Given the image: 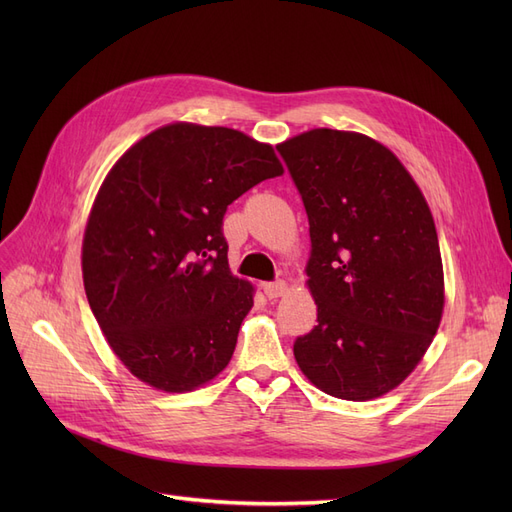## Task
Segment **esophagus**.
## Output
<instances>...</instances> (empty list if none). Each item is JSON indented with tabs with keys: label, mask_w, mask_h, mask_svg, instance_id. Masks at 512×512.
<instances>
[{
	"label": "esophagus",
	"mask_w": 512,
	"mask_h": 512,
	"mask_svg": "<svg viewBox=\"0 0 512 512\" xmlns=\"http://www.w3.org/2000/svg\"><path fill=\"white\" fill-rule=\"evenodd\" d=\"M262 290H265V294L269 299H280V297H284L286 294V290H288V284L286 282H267V284H262Z\"/></svg>",
	"instance_id": "1"
}]
</instances>
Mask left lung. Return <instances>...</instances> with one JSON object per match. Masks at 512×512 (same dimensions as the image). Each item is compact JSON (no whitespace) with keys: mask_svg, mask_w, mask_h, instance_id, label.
Wrapping results in <instances>:
<instances>
[{"mask_svg":"<svg viewBox=\"0 0 512 512\" xmlns=\"http://www.w3.org/2000/svg\"><path fill=\"white\" fill-rule=\"evenodd\" d=\"M303 198L318 324L294 342L322 393L369 401L404 382L438 333L444 271L427 200L395 153L316 128L277 145Z\"/></svg>","mask_w":512,"mask_h":512,"instance_id":"1","label":"left lung"}]
</instances>
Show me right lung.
I'll return each instance as SVG.
<instances>
[{"label": "right lung", "instance_id": "obj_1", "mask_svg": "<svg viewBox=\"0 0 512 512\" xmlns=\"http://www.w3.org/2000/svg\"><path fill=\"white\" fill-rule=\"evenodd\" d=\"M282 173L271 145L188 121L143 136L108 170L85 226L83 284L132 376L188 393L226 369L254 286L230 273L222 220Z\"/></svg>", "mask_w": 512, "mask_h": 512}]
</instances>
